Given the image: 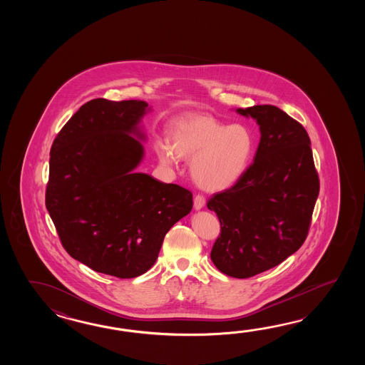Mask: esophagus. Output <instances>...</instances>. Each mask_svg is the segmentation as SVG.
I'll return each instance as SVG.
<instances>
[{
    "mask_svg": "<svg viewBox=\"0 0 365 365\" xmlns=\"http://www.w3.org/2000/svg\"><path fill=\"white\" fill-rule=\"evenodd\" d=\"M205 203H206V200H205V197L201 195V194H198V195L194 197V209H203V207H205Z\"/></svg>",
    "mask_w": 365,
    "mask_h": 365,
    "instance_id": "1",
    "label": "esophagus"
}]
</instances>
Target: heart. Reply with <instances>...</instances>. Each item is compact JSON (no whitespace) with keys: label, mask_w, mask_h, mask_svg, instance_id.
<instances>
[{"label":"heart","mask_w":365,"mask_h":365,"mask_svg":"<svg viewBox=\"0 0 365 365\" xmlns=\"http://www.w3.org/2000/svg\"><path fill=\"white\" fill-rule=\"evenodd\" d=\"M255 135L248 126L227 125L211 116H193L178 121L172 130V146L156 142V154L167 165L179 158L192 160L190 172L197 185L220 192L240 181L255 153Z\"/></svg>","instance_id":"1"}]
</instances>
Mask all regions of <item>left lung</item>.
Segmentation results:
<instances>
[{
	"instance_id": "obj_1",
	"label": "left lung",
	"mask_w": 365,
	"mask_h": 365,
	"mask_svg": "<svg viewBox=\"0 0 365 365\" xmlns=\"http://www.w3.org/2000/svg\"><path fill=\"white\" fill-rule=\"evenodd\" d=\"M236 112L259 126L255 162L239 182L214 194L207 209L222 228L211 259L225 275L242 279L275 267L303 245L319 180L303 125L274 106Z\"/></svg>"
}]
</instances>
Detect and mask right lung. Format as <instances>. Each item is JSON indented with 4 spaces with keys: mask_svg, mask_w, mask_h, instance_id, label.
<instances>
[{
    "mask_svg": "<svg viewBox=\"0 0 365 365\" xmlns=\"http://www.w3.org/2000/svg\"><path fill=\"white\" fill-rule=\"evenodd\" d=\"M143 101H87L56 137L46 206L70 256L121 279L155 264L165 233L193 207L192 193L137 172L145 158Z\"/></svg>",
    "mask_w": 365,
    "mask_h": 365,
    "instance_id": "add662e5",
    "label": "right lung"
}]
</instances>
